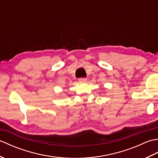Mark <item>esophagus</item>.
Returning <instances> with one entry per match:
<instances>
[{"instance_id":"obj_1","label":"esophagus","mask_w":158,"mask_h":158,"mask_svg":"<svg viewBox=\"0 0 158 158\" xmlns=\"http://www.w3.org/2000/svg\"><path fill=\"white\" fill-rule=\"evenodd\" d=\"M87 81V79L85 78H80L79 79V82L80 83H85Z\"/></svg>"}]
</instances>
